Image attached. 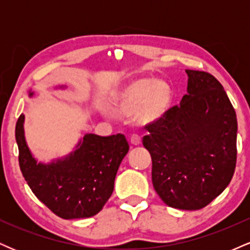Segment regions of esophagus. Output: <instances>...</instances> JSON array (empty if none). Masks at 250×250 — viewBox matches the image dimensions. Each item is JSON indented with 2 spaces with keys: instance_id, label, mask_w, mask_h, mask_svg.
<instances>
[{
  "instance_id": "esophagus-1",
  "label": "esophagus",
  "mask_w": 250,
  "mask_h": 250,
  "mask_svg": "<svg viewBox=\"0 0 250 250\" xmlns=\"http://www.w3.org/2000/svg\"><path fill=\"white\" fill-rule=\"evenodd\" d=\"M130 143L133 146H140L141 145V137H140L139 135H133V136L130 137Z\"/></svg>"
}]
</instances>
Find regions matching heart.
<instances>
[{
	"label": "heart",
	"instance_id": "obj_1",
	"mask_svg": "<svg viewBox=\"0 0 250 250\" xmlns=\"http://www.w3.org/2000/svg\"><path fill=\"white\" fill-rule=\"evenodd\" d=\"M173 102L168 83L142 77L119 89L111 97V107L122 116H131L140 125H153L167 115Z\"/></svg>",
	"mask_w": 250,
	"mask_h": 250
}]
</instances>
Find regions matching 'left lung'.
I'll return each instance as SVG.
<instances>
[{
  "label": "left lung",
  "instance_id": "left-lung-1",
  "mask_svg": "<svg viewBox=\"0 0 250 250\" xmlns=\"http://www.w3.org/2000/svg\"><path fill=\"white\" fill-rule=\"evenodd\" d=\"M187 94L167 115L146 125L154 189L169 207L197 210L227 188L236 166L237 120L222 84L186 70Z\"/></svg>",
  "mask_w": 250,
  "mask_h": 250
}]
</instances>
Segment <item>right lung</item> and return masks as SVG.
<instances>
[{"label":"right lung","mask_w":250,"mask_h":250,"mask_svg":"<svg viewBox=\"0 0 250 250\" xmlns=\"http://www.w3.org/2000/svg\"><path fill=\"white\" fill-rule=\"evenodd\" d=\"M23 123L21 114L15 129L20 168L37 199L64 220L99 213L113 194L116 173L129 150L125 135L85 134L69 155L42 163L28 148Z\"/></svg>","instance_id":"add662e5"}]
</instances>
